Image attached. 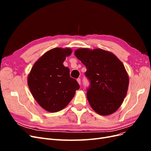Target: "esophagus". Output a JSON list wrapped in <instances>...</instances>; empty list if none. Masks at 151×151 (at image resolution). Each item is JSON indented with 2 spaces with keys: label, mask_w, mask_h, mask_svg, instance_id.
<instances>
[{
  "label": "esophagus",
  "mask_w": 151,
  "mask_h": 151,
  "mask_svg": "<svg viewBox=\"0 0 151 151\" xmlns=\"http://www.w3.org/2000/svg\"><path fill=\"white\" fill-rule=\"evenodd\" d=\"M77 83H78V84H79V85H81V79H77Z\"/></svg>",
  "instance_id": "obj_1"
}]
</instances>
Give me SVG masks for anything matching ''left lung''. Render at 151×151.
Here are the masks:
<instances>
[{"label":"left lung","mask_w":151,"mask_h":151,"mask_svg":"<svg viewBox=\"0 0 151 151\" xmlns=\"http://www.w3.org/2000/svg\"><path fill=\"white\" fill-rule=\"evenodd\" d=\"M76 57L86 66L90 81L87 98L93 110L100 115H111L125 98L129 77L123 63L115 54L101 48L77 49Z\"/></svg>","instance_id":"8db88e82"}]
</instances>
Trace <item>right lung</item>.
I'll use <instances>...</instances> for the list:
<instances>
[{
  "label": "right lung",
  "instance_id": "right-lung-1",
  "mask_svg": "<svg viewBox=\"0 0 151 151\" xmlns=\"http://www.w3.org/2000/svg\"><path fill=\"white\" fill-rule=\"evenodd\" d=\"M70 48H55L45 52L35 62L28 76L31 93L40 106L54 113L65 108L74 98L79 85L70 77V70L63 65Z\"/></svg>",
  "mask_w": 151,
  "mask_h": 151
}]
</instances>
